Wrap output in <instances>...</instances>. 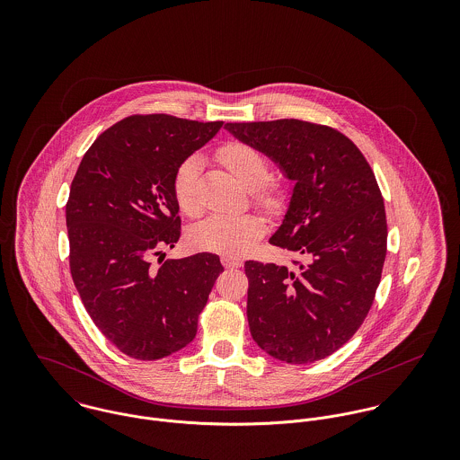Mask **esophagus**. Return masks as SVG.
<instances>
[{
  "instance_id": "obj_1",
  "label": "esophagus",
  "mask_w": 460,
  "mask_h": 460,
  "mask_svg": "<svg viewBox=\"0 0 460 460\" xmlns=\"http://www.w3.org/2000/svg\"><path fill=\"white\" fill-rule=\"evenodd\" d=\"M221 263H223L225 267H228V269H237V267H241V265H243V261H241V259H237V257L223 255V257H221Z\"/></svg>"
}]
</instances>
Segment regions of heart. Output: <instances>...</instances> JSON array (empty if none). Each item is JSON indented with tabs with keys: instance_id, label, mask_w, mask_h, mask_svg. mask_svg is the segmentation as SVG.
Masks as SVG:
<instances>
[{
	"instance_id": "obj_1",
	"label": "heart",
	"mask_w": 460,
	"mask_h": 460,
	"mask_svg": "<svg viewBox=\"0 0 460 460\" xmlns=\"http://www.w3.org/2000/svg\"><path fill=\"white\" fill-rule=\"evenodd\" d=\"M217 159L241 186L255 190L257 201L267 207H276L281 201L279 190L267 182L269 163L261 150L234 141L217 150ZM199 166V159L191 155L177 168L173 177V197L179 208L188 216H195L201 208L198 198ZM263 232L265 223L255 214H210L193 226L190 239L193 246L203 252L232 257L244 255L262 237Z\"/></svg>"
}]
</instances>
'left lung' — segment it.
Instances as JSON below:
<instances>
[{
    "label": "left lung",
    "instance_id": "1",
    "mask_svg": "<svg viewBox=\"0 0 460 460\" xmlns=\"http://www.w3.org/2000/svg\"><path fill=\"white\" fill-rule=\"evenodd\" d=\"M294 182L270 244L296 267L244 263L248 323L269 356L306 365L331 356L363 324L386 259V210L359 148L328 126L296 119L226 124Z\"/></svg>",
    "mask_w": 460,
    "mask_h": 460
}]
</instances>
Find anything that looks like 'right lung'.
Here are the masks:
<instances>
[{
    "mask_svg": "<svg viewBox=\"0 0 460 460\" xmlns=\"http://www.w3.org/2000/svg\"><path fill=\"white\" fill-rule=\"evenodd\" d=\"M221 126L132 115L93 141L72 181L66 217L74 285L93 324L134 359H161L193 341L223 272L212 253L152 265L181 237L175 172Z\"/></svg>",
    "mask_w": 460,
    "mask_h": 460,
    "instance_id": "right-lung-1",
    "label": "right lung"
}]
</instances>
